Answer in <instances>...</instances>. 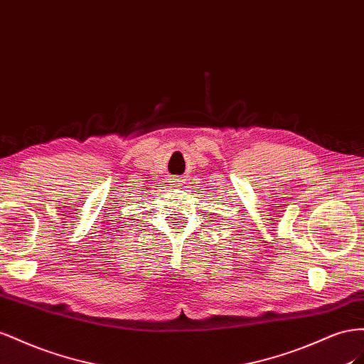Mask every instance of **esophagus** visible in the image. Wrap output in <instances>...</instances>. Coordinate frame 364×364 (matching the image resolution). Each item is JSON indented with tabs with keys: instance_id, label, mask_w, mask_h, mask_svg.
Wrapping results in <instances>:
<instances>
[{
	"instance_id": "34e87169",
	"label": "esophagus",
	"mask_w": 364,
	"mask_h": 364,
	"mask_svg": "<svg viewBox=\"0 0 364 364\" xmlns=\"http://www.w3.org/2000/svg\"><path fill=\"white\" fill-rule=\"evenodd\" d=\"M178 184H180V183H178V181H175V186H178Z\"/></svg>"
}]
</instances>
